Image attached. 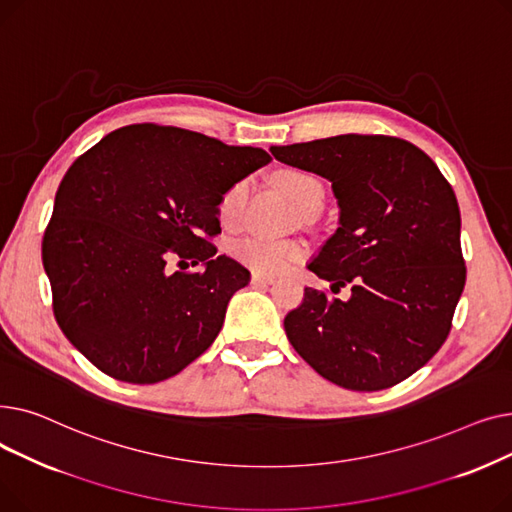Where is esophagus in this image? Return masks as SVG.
Instances as JSON below:
<instances>
[{"instance_id": "34e87169", "label": "esophagus", "mask_w": 512, "mask_h": 512, "mask_svg": "<svg viewBox=\"0 0 512 512\" xmlns=\"http://www.w3.org/2000/svg\"><path fill=\"white\" fill-rule=\"evenodd\" d=\"M272 282H274L272 276H265V274H259V272H255L251 276V284H255V286H267V284H272Z\"/></svg>"}]
</instances>
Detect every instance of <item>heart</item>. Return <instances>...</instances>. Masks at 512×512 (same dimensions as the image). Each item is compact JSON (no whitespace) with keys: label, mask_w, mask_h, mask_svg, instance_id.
<instances>
[{"label":"heart","mask_w":512,"mask_h":512,"mask_svg":"<svg viewBox=\"0 0 512 512\" xmlns=\"http://www.w3.org/2000/svg\"><path fill=\"white\" fill-rule=\"evenodd\" d=\"M276 186L305 215H315L324 205V184L305 170H282L276 174ZM249 199V182L232 184L218 203V218L226 228L240 224ZM236 261L259 274H280L305 257V247L299 240H272L261 236H242L230 247Z\"/></svg>","instance_id":"heart-1"}]
</instances>
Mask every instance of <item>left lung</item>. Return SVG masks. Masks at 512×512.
Segmentation results:
<instances>
[{
  "instance_id": "1",
  "label": "left lung",
  "mask_w": 512,
  "mask_h": 512,
  "mask_svg": "<svg viewBox=\"0 0 512 512\" xmlns=\"http://www.w3.org/2000/svg\"><path fill=\"white\" fill-rule=\"evenodd\" d=\"M292 168L332 182L340 228L309 263L332 290L305 288L284 317L290 344L336 386L375 392L432 359L452 328L465 288L461 211L427 153L386 134L272 147Z\"/></svg>"
}]
</instances>
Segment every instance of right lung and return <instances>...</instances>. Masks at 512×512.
Masks as SVG:
<instances>
[{
  "label": "right lung",
  "instance_id": "add662e5",
  "mask_svg": "<svg viewBox=\"0 0 512 512\" xmlns=\"http://www.w3.org/2000/svg\"><path fill=\"white\" fill-rule=\"evenodd\" d=\"M255 147L130 124L80 155L60 182L41 255L53 315L99 371L128 384L168 380L220 334L249 272L215 255L218 203L270 164ZM204 265L172 273L169 263Z\"/></svg>",
  "mask_w": 512,
  "mask_h": 512
}]
</instances>
